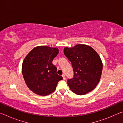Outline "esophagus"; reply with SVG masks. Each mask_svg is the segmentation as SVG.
Returning a JSON list of instances; mask_svg holds the SVG:
<instances>
[{
    "instance_id": "34e87169",
    "label": "esophagus",
    "mask_w": 123,
    "mask_h": 123,
    "mask_svg": "<svg viewBox=\"0 0 123 123\" xmlns=\"http://www.w3.org/2000/svg\"><path fill=\"white\" fill-rule=\"evenodd\" d=\"M62 77H63V80H65V79H66V76H65V75H64V74H63V75H62Z\"/></svg>"
}]
</instances>
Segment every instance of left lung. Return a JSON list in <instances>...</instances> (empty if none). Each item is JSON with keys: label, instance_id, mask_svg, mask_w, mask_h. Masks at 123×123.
I'll list each match as a JSON object with an SVG mask.
<instances>
[{"label": "left lung", "instance_id": "left-lung-1", "mask_svg": "<svg viewBox=\"0 0 123 123\" xmlns=\"http://www.w3.org/2000/svg\"><path fill=\"white\" fill-rule=\"evenodd\" d=\"M64 54L71 62L74 76L68 79L70 89L78 95H84L94 89L101 78L103 63L92 48L78 44L72 48H64Z\"/></svg>", "mask_w": 123, "mask_h": 123}]
</instances>
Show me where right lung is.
<instances>
[{
  "label": "right lung",
  "mask_w": 123,
  "mask_h": 123,
  "mask_svg": "<svg viewBox=\"0 0 123 123\" xmlns=\"http://www.w3.org/2000/svg\"><path fill=\"white\" fill-rule=\"evenodd\" d=\"M59 50L56 48L39 46L33 49L25 58L22 74L27 86L39 95L53 93L59 81L63 79L57 74V68L52 63Z\"/></svg>",
  "instance_id": "obj_1"
}]
</instances>
